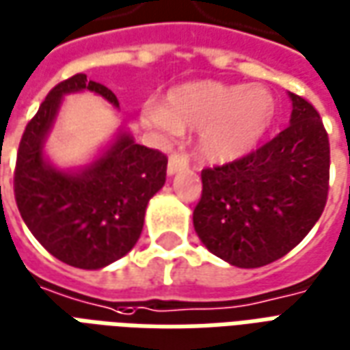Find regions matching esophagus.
<instances>
[{
    "label": "esophagus",
    "mask_w": 350,
    "mask_h": 350,
    "mask_svg": "<svg viewBox=\"0 0 350 350\" xmlns=\"http://www.w3.org/2000/svg\"><path fill=\"white\" fill-rule=\"evenodd\" d=\"M189 167V159H187V155L183 152H174L170 157H168V167L167 172L170 176L176 174V172H180L183 168Z\"/></svg>",
    "instance_id": "34e87169"
}]
</instances>
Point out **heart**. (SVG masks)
Instances as JSON below:
<instances>
[{
  "label": "heart",
  "instance_id": "b5f03b06",
  "mask_svg": "<svg viewBox=\"0 0 350 350\" xmlns=\"http://www.w3.org/2000/svg\"><path fill=\"white\" fill-rule=\"evenodd\" d=\"M275 118V99L266 88L223 84L215 80L185 82L168 90L165 105L148 103L142 123L168 137L182 129H200V153L225 163L250 153Z\"/></svg>",
  "mask_w": 350,
  "mask_h": 350
}]
</instances>
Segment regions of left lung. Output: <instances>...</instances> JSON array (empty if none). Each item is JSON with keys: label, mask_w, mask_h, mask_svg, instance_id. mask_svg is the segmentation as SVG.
I'll return each mask as SVG.
<instances>
[{"label": "left lung", "mask_w": 350, "mask_h": 350, "mask_svg": "<svg viewBox=\"0 0 350 350\" xmlns=\"http://www.w3.org/2000/svg\"><path fill=\"white\" fill-rule=\"evenodd\" d=\"M291 125L242 159L202 170L193 212L215 257L258 268L285 257L313 228L328 197L330 142L315 107L296 93Z\"/></svg>", "instance_id": "1"}]
</instances>
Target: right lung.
I'll list each match as a JSON object with an SVG mask.
<instances>
[{
    "label": "right lung",
    "instance_id": "add662e5",
    "mask_svg": "<svg viewBox=\"0 0 350 350\" xmlns=\"http://www.w3.org/2000/svg\"><path fill=\"white\" fill-rule=\"evenodd\" d=\"M84 90L120 107L114 93L82 72L52 88L20 140L14 198L27 228L50 255L75 268L99 270L135 247L146 206L165 185L168 159L123 131L80 172L52 167L42 148L62 97Z\"/></svg>",
    "mask_w": 350,
    "mask_h": 350
}]
</instances>
